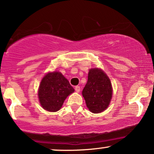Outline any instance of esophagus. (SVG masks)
I'll return each mask as SVG.
<instances>
[{"label": "esophagus", "mask_w": 154, "mask_h": 154, "mask_svg": "<svg viewBox=\"0 0 154 154\" xmlns=\"http://www.w3.org/2000/svg\"><path fill=\"white\" fill-rule=\"evenodd\" d=\"M75 89V91L77 92H79V91H80V90H81L80 87H79V86H76Z\"/></svg>", "instance_id": "obj_1"}]
</instances>
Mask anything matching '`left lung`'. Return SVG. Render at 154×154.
Wrapping results in <instances>:
<instances>
[{"mask_svg": "<svg viewBox=\"0 0 154 154\" xmlns=\"http://www.w3.org/2000/svg\"><path fill=\"white\" fill-rule=\"evenodd\" d=\"M112 95V85L106 74L97 68L90 69L88 82L82 90V96L89 110L93 113L106 110Z\"/></svg>", "mask_w": 154, "mask_h": 154, "instance_id": "obj_1", "label": "left lung"}]
</instances>
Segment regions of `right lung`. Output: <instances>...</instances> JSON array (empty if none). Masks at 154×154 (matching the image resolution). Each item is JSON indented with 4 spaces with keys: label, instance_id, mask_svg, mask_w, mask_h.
I'll return each instance as SVG.
<instances>
[{
    "label": "right lung",
    "instance_id": "obj_1",
    "mask_svg": "<svg viewBox=\"0 0 154 154\" xmlns=\"http://www.w3.org/2000/svg\"><path fill=\"white\" fill-rule=\"evenodd\" d=\"M75 90L60 72H49L42 79L38 89L40 104L44 110L56 112Z\"/></svg>",
    "mask_w": 154,
    "mask_h": 154
}]
</instances>
